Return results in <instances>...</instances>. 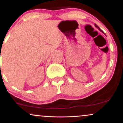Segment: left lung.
<instances>
[{
    "label": "left lung",
    "instance_id": "obj_1",
    "mask_svg": "<svg viewBox=\"0 0 123 123\" xmlns=\"http://www.w3.org/2000/svg\"><path fill=\"white\" fill-rule=\"evenodd\" d=\"M95 27L98 28V29H99V31H101V32H103V31H102V30H101V29H100V28H99V27H98V25H97V24H95Z\"/></svg>",
    "mask_w": 123,
    "mask_h": 123
}]
</instances>
